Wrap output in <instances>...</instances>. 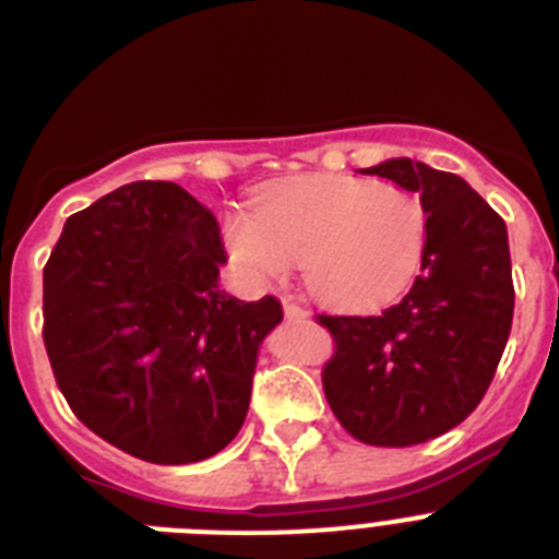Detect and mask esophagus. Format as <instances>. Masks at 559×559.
<instances>
[{
	"mask_svg": "<svg viewBox=\"0 0 559 559\" xmlns=\"http://www.w3.org/2000/svg\"><path fill=\"white\" fill-rule=\"evenodd\" d=\"M283 310H285V316H288V319H299V316L308 313V310H305L299 302H294L290 296H283Z\"/></svg>",
	"mask_w": 559,
	"mask_h": 559,
	"instance_id": "1",
	"label": "esophagus"
}]
</instances>
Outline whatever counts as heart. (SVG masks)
I'll use <instances>...</instances> for the list:
<instances>
[{
    "instance_id": "1",
    "label": "heart",
    "mask_w": 559,
    "mask_h": 559,
    "mask_svg": "<svg viewBox=\"0 0 559 559\" xmlns=\"http://www.w3.org/2000/svg\"><path fill=\"white\" fill-rule=\"evenodd\" d=\"M428 212L408 190L349 176L274 185L251 215L226 224L231 254L263 280L302 265L305 285L335 310H372L414 283Z\"/></svg>"
}]
</instances>
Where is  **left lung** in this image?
<instances>
[{
    "label": "left lung",
    "mask_w": 559,
    "mask_h": 559,
    "mask_svg": "<svg viewBox=\"0 0 559 559\" xmlns=\"http://www.w3.org/2000/svg\"><path fill=\"white\" fill-rule=\"evenodd\" d=\"M419 192L428 240L408 294L378 316H316L333 335L322 386L358 442L408 448L451 431L481 403L512 328L503 218L456 173L389 159L367 167Z\"/></svg>",
    "instance_id": "obj_1"
}]
</instances>
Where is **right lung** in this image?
<instances>
[{
    "label": "right lung",
    "mask_w": 559,
    "mask_h": 559,
    "mask_svg": "<svg viewBox=\"0 0 559 559\" xmlns=\"http://www.w3.org/2000/svg\"><path fill=\"white\" fill-rule=\"evenodd\" d=\"M221 226L173 181H133L69 215L44 265V347L88 431L153 464L224 451L249 412L274 296L218 288Z\"/></svg>",
    "instance_id": "right-lung-1"
}]
</instances>
